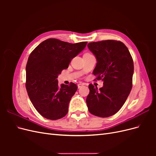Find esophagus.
I'll use <instances>...</instances> for the list:
<instances>
[{
	"label": "esophagus",
	"instance_id": "34e87169",
	"mask_svg": "<svg viewBox=\"0 0 156 156\" xmlns=\"http://www.w3.org/2000/svg\"><path fill=\"white\" fill-rule=\"evenodd\" d=\"M84 86V84H81V83H80V84H77V87H78V88H81L82 87H83Z\"/></svg>",
	"mask_w": 156,
	"mask_h": 156
}]
</instances>
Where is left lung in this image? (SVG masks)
Here are the masks:
<instances>
[{
	"label": "left lung",
	"instance_id": "8db88e82",
	"mask_svg": "<svg viewBox=\"0 0 156 156\" xmlns=\"http://www.w3.org/2000/svg\"><path fill=\"white\" fill-rule=\"evenodd\" d=\"M87 46L97 60L93 74L103 81V87L99 90L89 84L86 100L88 111L99 117L111 116L123 106L132 88L133 58L120 41L91 42Z\"/></svg>",
	"mask_w": 156,
	"mask_h": 156
}]
</instances>
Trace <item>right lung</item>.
Here are the masks:
<instances>
[{"label":"right lung","mask_w":156,"mask_h":156,"mask_svg":"<svg viewBox=\"0 0 156 156\" xmlns=\"http://www.w3.org/2000/svg\"><path fill=\"white\" fill-rule=\"evenodd\" d=\"M87 44V41L70 44L50 38L30 53L26 66V88L32 105L45 119L58 120L68 113L77 87L73 83L60 87L57 78Z\"/></svg>","instance_id":"add662e5"}]
</instances>
